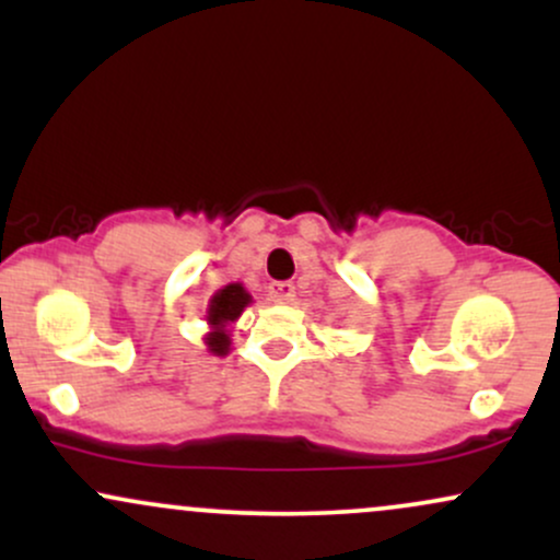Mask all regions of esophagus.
<instances>
[{
	"instance_id": "34e87169",
	"label": "esophagus",
	"mask_w": 560,
	"mask_h": 560,
	"mask_svg": "<svg viewBox=\"0 0 560 560\" xmlns=\"http://www.w3.org/2000/svg\"><path fill=\"white\" fill-rule=\"evenodd\" d=\"M268 292H271L273 302H292L294 284H292V281H276V284H271Z\"/></svg>"
}]
</instances>
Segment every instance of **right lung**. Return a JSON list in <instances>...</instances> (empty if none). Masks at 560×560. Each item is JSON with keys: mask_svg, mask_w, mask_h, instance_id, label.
Returning <instances> with one entry per match:
<instances>
[{"mask_svg": "<svg viewBox=\"0 0 560 560\" xmlns=\"http://www.w3.org/2000/svg\"><path fill=\"white\" fill-rule=\"evenodd\" d=\"M249 302H253V294H249L242 284H229L218 289L213 294V300H210L208 305V316H205L210 324L205 345H208V350L213 352V355H226L231 345L229 324H234V320L242 316V311Z\"/></svg>", "mask_w": 560, "mask_h": 560, "instance_id": "1", "label": "right lung"}]
</instances>
